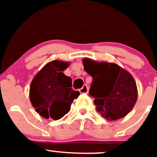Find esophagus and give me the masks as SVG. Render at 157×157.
Here are the masks:
<instances>
[{
  "instance_id": "1",
  "label": "esophagus",
  "mask_w": 157,
  "mask_h": 157,
  "mask_svg": "<svg viewBox=\"0 0 157 157\" xmlns=\"http://www.w3.org/2000/svg\"><path fill=\"white\" fill-rule=\"evenodd\" d=\"M88 91H89V87L87 86V85H84L79 90V92L81 93V94H87Z\"/></svg>"
}]
</instances>
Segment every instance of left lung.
Segmentation results:
<instances>
[{"mask_svg": "<svg viewBox=\"0 0 157 157\" xmlns=\"http://www.w3.org/2000/svg\"><path fill=\"white\" fill-rule=\"evenodd\" d=\"M84 70L93 78L90 95L94 97L97 110L108 120L127 116L138 98L137 86L132 75L113 63L83 59Z\"/></svg>", "mask_w": 157, "mask_h": 157, "instance_id": "1", "label": "left lung"}]
</instances>
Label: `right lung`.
<instances>
[{
  "label": "right lung",
  "mask_w": 157,
  "mask_h": 157,
  "mask_svg": "<svg viewBox=\"0 0 157 157\" xmlns=\"http://www.w3.org/2000/svg\"><path fill=\"white\" fill-rule=\"evenodd\" d=\"M68 65L67 62L59 60L49 62L31 82L30 102L36 112L45 119H61L79 96L78 91L72 90L71 78L63 73Z\"/></svg>",
  "instance_id": "right-lung-1"
}]
</instances>
